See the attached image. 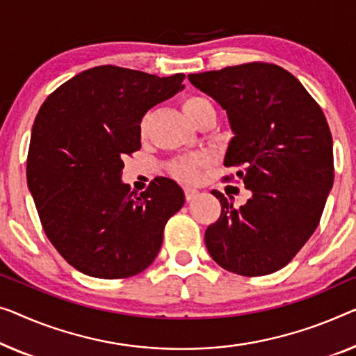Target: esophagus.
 Segmentation results:
<instances>
[{"label": "esophagus", "mask_w": 356, "mask_h": 356, "mask_svg": "<svg viewBox=\"0 0 356 356\" xmlns=\"http://www.w3.org/2000/svg\"><path fill=\"white\" fill-rule=\"evenodd\" d=\"M184 192H185V200H187V201H192V200L195 198V196L198 195V190L190 188V187H185Z\"/></svg>", "instance_id": "34e87169"}]
</instances>
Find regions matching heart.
<instances>
[{"instance_id":"heart-1","label":"heart","mask_w":356,"mask_h":356,"mask_svg":"<svg viewBox=\"0 0 356 356\" xmlns=\"http://www.w3.org/2000/svg\"><path fill=\"white\" fill-rule=\"evenodd\" d=\"M203 108H212V105L206 99L198 97V95H190V97H185L182 100V110L188 120L193 118V116ZM204 163L206 158L203 155L179 158V160L169 163V171H171L174 177L182 180V182H193L196 176H198V168L203 166Z\"/></svg>"}]
</instances>
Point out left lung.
Instances as JSON below:
<instances>
[{"instance_id": "obj_1", "label": "left lung", "mask_w": 356, "mask_h": 356, "mask_svg": "<svg viewBox=\"0 0 356 356\" xmlns=\"http://www.w3.org/2000/svg\"><path fill=\"white\" fill-rule=\"evenodd\" d=\"M188 79L227 111L235 136L224 164L238 168L236 177L251 190L238 209L212 190L222 212L206 229V248L232 273L277 272L314 235L332 188L325 113L299 79L273 63H243Z\"/></svg>"}]
</instances>
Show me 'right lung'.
Here are the masks:
<instances>
[{"label":"right lung","mask_w":356,"mask_h":356,"mask_svg":"<svg viewBox=\"0 0 356 356\" xmlns=\"http://www.w3.org/2000/svg\"><path fill=\"white\" fill-rule=\"evenodd\" d=\"M184 73L160 78L100 65L78 73L42 102L26 158V184L42 230L60 256L94 278L134 277L160 252L164 225L185 203L156 177L145 192L121 182L140 148V121L184 89Z\"/></svg>","instance_id":"add662e5"}]
</instances>
